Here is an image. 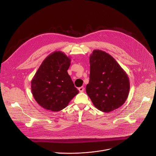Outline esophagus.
Listing matches in <instances>:
<instances>
[{"mask_svg":"<svg viewBox=\"0 0 156 156\" xmlns=\"http://www.w3.org/2000/svg\"><path fill=\"white\" fill-rule=\"evenodd\" d=\"M78 90L80 91V92H83L84 90V87H80L78 88Z\"/></svg>","mask_w":156,"mask_h":156,"instance_id":"34e87169","label":"esophagus"}]
</instances>
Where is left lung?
Wrapping results in <instances>:
<instances>
[{
    "instance_id": "obj_1",
    "label": "left lung",
    "mask_w": 156,
    "mask_h": 156,
    "mask_svg": "<svg viewBox=\"0 0 156 156\" xmlns=\"http://www.w3.org/2000/svg\"><path fill=\"white\" fill-rule=\"evenodd\" d=\"M90 80L86 89L94 106L105 113L121 107L130 88L126 72L112 55L99 49L90 54Z\"/></svg>"
}]
</instances>
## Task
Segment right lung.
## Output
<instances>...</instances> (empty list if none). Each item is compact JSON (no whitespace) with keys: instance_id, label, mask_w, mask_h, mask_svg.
Returning <instances> with one entry per match:
<instances>
[{"instance_id":"obj_1","label":"right lung","mask_w":156,"mask_h":156,"mask_svg":"<svg viewBox=\"0 0 156 156\" xmlns=\"http://www.w3.org/2000/svg\"><path fill=\"white\" fill-rule=\"evenodd\" d=\"M70 62L62 51H54L43 61L33 76L32 94L44 109L60 111L79 93L67 72Z\"/></svg>"}]
</instances>
